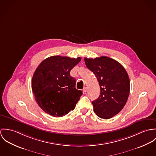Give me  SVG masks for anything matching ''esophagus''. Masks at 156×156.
Wrapping results in <instances>:
<instances>
[{
    "instance_id": "esophagus-1",
    "label": "esophagus",
    "mask_w": 156,
    "mask_h": 156,
    "mask_svg": "<svg viewBox=\"0 0 156 156\" xmlns=\"http://www.w3.org/2000/svg\"><path fill=\"white\" fill-rule=\"evenodd\" d=\"M87 91V88L86 87H84V88H83V91H84V93H86Z\"/></svg>"
}]
</instances>
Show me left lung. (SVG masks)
I'll return each instance as SVG.
<instances>
[{
  "instance_id": "8db88e82",
  "label": "left lung",
  "mask_w": 156,
  "mask_h": 156,
  "mask_svg": "<svg viewBox=\"0 0 156 156\" xmlns=\"http://www.w3.org/2000/svg\"><path fill=\"white\" fill-rule=\"evenodd\" d=\"M87 68L96 75L101 88L99 98L92 102L94 112L101 119L117 115L126 104L130 93V80L124 68L106 56L84 58Z\"/></svg>"
}]
</instances>
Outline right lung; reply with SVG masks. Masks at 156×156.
<instances>
[{
	"label": "right lung",
	"instance_id": "right-lung-1",
	"mask_svg": "<svg viewBox=\"0 0 156 156\" xmlns=\"http://www.w3.org/2000/svg\"><path fill=\"white\" fill-rule=\"evenodd\" d=\"M81 60L60 55L43 60L35 70L32 89L40 108L52 117H62L74 109L83 94L76 89L70 72Z\"/></svg>",
	"mask_w": 156,
	"mask_h": 156
}]
</instances>
